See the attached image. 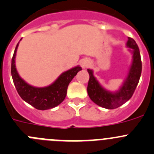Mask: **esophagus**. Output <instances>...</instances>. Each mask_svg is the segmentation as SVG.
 Returning <instances> with one entry per match:
<instances>
[{
	"mask_svg": "<svg viewBox=\"0 0 154 154\" xmlns=\"http://www.w3.org/2000/svg\"><path fill=\"white\" fill-rule=\"evenodd\" d=\"M89 65V62L88 60H86V59H84V60H83L81 62V67L83 68H87Z\"/></svg>",
	"mask_w": 154,
	"mask_h": 154,
	"instance_id": "1",
	"label": "esophagus"
}]
</instances>
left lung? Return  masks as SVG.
I'll return each mask as SVG.
<instances>
[{
  "mask_svg": "<svg viewBox=\"0 0 154 154\" xmlns=\"http://www.w3.org/2000/svg\"><path fill=\"white\" fill-rule=\"evenodd\" d=\"M128 51L132 55V62L128 69L127 76L119 89L110 91L104 87L94 76L92 69H87L89 80L87 92L90 99L100 107L106 109H115L129 101L133 95L139 81L141 74V60L139 49L136 42L131 37H128L126 42Z\"/></svg>",
  "mask_w": 154,
  "mask_h": 154,
  "instance_id": "8db88e82",
  "label": "left lung"
}]
</instances>
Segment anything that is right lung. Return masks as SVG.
<instances>
[{"mask_svg": "<svg viewBox=\"0 0 154 154\" xmlns=\"http://www.w3.org/2000/svg\"><path fill=\"white\" fill-rule=\"evenodd\" d=\"M19 44V42L15 49L11 64L12 77L19 95L24 101L37 110H48L60 104L66 97L68 85L82 68L80 65H77L62 73L49 86L44 87L32 86L20 77L16 69V56Z\"/></svg>", "mask_w": 154, "mask_h": 154, "instance_id": "right-lung-1", "label": "right lung"}]
</instances>
